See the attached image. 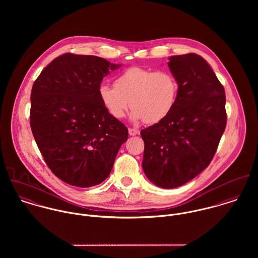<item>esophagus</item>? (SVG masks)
I'll use <instances>...</instances> for the list:
<instances>
[{
  "instance_id": "34e87169",
  "label": "esophagus",
  "mask_w": 258,
  "mask_h": 258,
  "mask_svg": "<svg viewBox=\"0 0 258 258\" xmlns=\"http://www.w3.org/2000/svg\"><path fill=\"white\" fill-rule=\"evenodd\" d=\"M128 131H129V135L130 136H135V135H137L139 133V131L137 129H135V128H129Z\"/></svg>"
}]
</instances>
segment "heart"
Here are the masks:
<instances>
[{"label":"heart","mask_w":258,"mask_h":258,"mask_svg":"<svg viewBox=\"0 0 258 258\" xmlns=\"http://www.w3.org/2000/svg\"><path fill=\"white\" fill-rule=\"evenodd\" d=\"M179 84L169 71L133 67L116 76L114 86L101 84V103L114 118L125 116L129 106L133 121L155 124L164 120L177 102Z\"/></svg>","instance_id":"heart-1"}]
</instances>
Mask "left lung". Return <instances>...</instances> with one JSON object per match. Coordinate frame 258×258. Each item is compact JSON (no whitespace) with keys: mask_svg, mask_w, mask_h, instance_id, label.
<instances>
[{"mask_svg":"<svg viewBox=\"0 0 258 258\" xmlns=\"http://www.w3.org/2000/svg\"><path fill=\"white\" fill-rule=\"evenodd\" d=\"M168 66L179 84L174 109L141 130L142 167L153 184L181 186L212 162L226 125L224 88L210 64L196 53L173 55Z\"/></svg>","mask_w":258,"mask_h":258,"instance_id":"1","label":"left lung"}]
</instances>
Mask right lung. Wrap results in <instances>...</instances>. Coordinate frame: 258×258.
<instances>
[{
	"label": "right lung",
	"mask_w": 258,
	"mask_h": 258,
	"mask_svg": "<svg viewBox=\"0 0 258 258\" xmlns=\"http://www.w3.org/2000/svg\"><path fill=\"white\" fill-rule=\"evenodd\" d=\"M102 57L64 53L38 75L31 94V128L51 172L89 187L110 174L127 127L101 103L104 76L120 68Z\"/></svg>",
	"instance_id": "add662e5"
}]
</instances>
